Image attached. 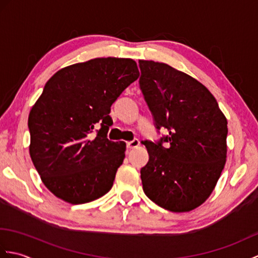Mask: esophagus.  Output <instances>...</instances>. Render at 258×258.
Masks as SVG:
<instances>
[{
  "label": "esophagus",
  "mask_w": 258,
  "mask_h": 258,
  "mask_svg": "<svg viewBox=\"0 0 258 258\" xmlns=\"http://www.w3.org/2000/svg\"><path fill=\"white\" fill-rule=\"evenodd\" d=\"M140 145V141L138 139H134L132 141H130L126 143V147H127L128 150H132V149H135V147H138Z\"/></svg>",
  "instance_id": "esophagus-1"
}]
</instances>
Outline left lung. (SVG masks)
<instances>
[{"mask_svg":"<svg viewBox=\"0 0 258 258\" xmlns=\"http://www.w3.org/2000/svg\"><path fill=\"white\" fill-rule=\"evenodd\" d=\"M140 89L160 133L144 141L141 168L146 196L171 212H188L211 195L226 162L227 120L212 93L167 64L140 61Z\"/></svg>","mask_w":258,"mask_h":258,"instance_id":"obj_1","label":"left lung"}]
</instances>
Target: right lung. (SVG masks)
Here are the masks:
<instances>
[{
    "label": "right lung",
    "mask_w": 258,
    "mask_h": 258,
    "mask_svg": "<svg viewBox=\"0 0 258 258\" xmlns=\"http://www.w3.org/2000/svg\"><path fill=\"white\" fill-rule=\"evenodd\" d=\"M139 75L133 59L106 57L73 64L47 81L30 112V155L58 199L84 204L112 188L126 144L107 139L108 114Z\"/></svg>",
    "instance_id": "right-lung-1"
}]
</instances>
